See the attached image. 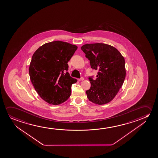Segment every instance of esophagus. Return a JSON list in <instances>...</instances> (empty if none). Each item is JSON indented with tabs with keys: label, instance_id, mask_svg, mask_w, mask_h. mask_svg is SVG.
<instances>
[{
	"label": "esophagus",
	"instance_id": "obj_1",
	"mask_svg": "<svg viewBox=\"0 0 158 158\" xmlns=\"http://www.w3.org/2000/svg\"><path fill=\"white\" fill-rule=\"evenodd\" d=\"M84 78H83V77H81V78H79V79H78V80H79V81H83V80H84Z\"/></svg>",
	"mask_w": 158,
	"mask_h": 158
}]
</instances>
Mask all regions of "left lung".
<instances>
[{"mask_svg":"<svg viewBox=\"0 0 158 158\" xmlns=\"http://www.w3.org/2000/svg\"><path fill=\"white\" fill-rule=\"evenodd\" d=\"M93 69L98 70L96 79L86 93L88 99L97 105L110 102L117 95L126 76L124 57L113 46L103 43L87 44L81 48Z\"/></svg>","mask_w":158,"mask_h":158,"instance_id":"left-lung-1","label":"left lung"}]
</instances>
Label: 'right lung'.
<instances>
[{"instance_id": "1", "label": "right lung", "mask_w": 158, "mask_h": 158, "mask_svg": "<svg viewBox=\"0 0 158 158\" xmlns=\"http://www.w3.org/2000/svg\"><path fill=\"white\" fill-rule=\"evenodd\" d=\"M78 47L66 42L52 41L37 49L29 68L35 90L49 104L58 105L68 100L72 85L77 81L68 73V61Z\"/></svg>"}]
</instances>
